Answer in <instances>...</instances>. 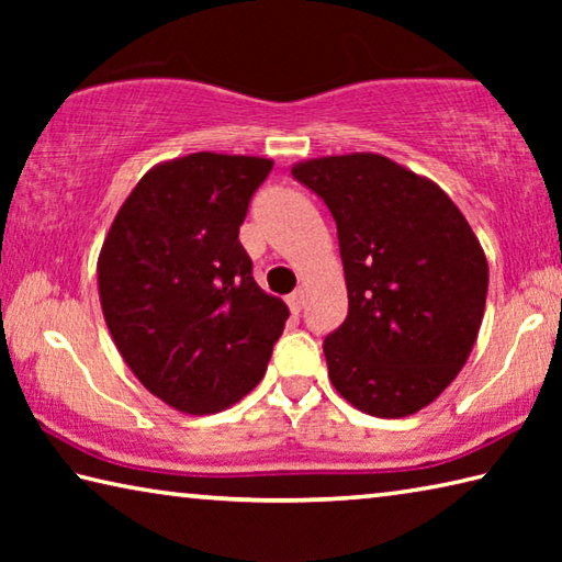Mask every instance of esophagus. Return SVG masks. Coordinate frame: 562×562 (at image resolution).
Listing matches in <instances>:
<instances>
[{
	"mask_svg": "<svg viewBox=\"0 0 562 562\" xmlns=\"http://www.w3.org/2000/svg\"><path fill=\"white\" fill-rule=\"evenodd\" d=\"M288 304H290V310L294 312V315H297V312L302 310V304H304V290H294L288 297Z\"/></svg>",
	"mask_w": 562,
	"mask_h": 562,
	"instance_id": "esophagus-1",
	"label": "esophagus"
}]
</instances>
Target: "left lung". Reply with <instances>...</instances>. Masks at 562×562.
I'll use <instances>...</instances> for the list:
<instances>
[{
  "mask_svg": "<svg viewBox=\"0 0 562 562\" xmlns=\"http://www.w3.org/2000/svg\"><path fill=\"white\" fill-rule=\"evenodd\" d=\"M292 176L337 223L349 315L325 339L329 382L359 412L402 418L449 386L479 337L486 252L426 176L379 154L310 158Z\"/></svg>",
  "mask_w": 562,
  "mask_h": 562,
  "instance_id": "left-lung-1",
  "label": "left lung"
}]
</instances>
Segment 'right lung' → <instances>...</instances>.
<instances>
[{"label":"right lung","instance_id":"1","mask_svg":"<svg viewBox=\"0 0 562 562\" xmlns=\"http://www.w3.org/2000/svg\"><path fill=\"white\" fill-rule=\"evenodd\" d=\"M270 158L190 154L138 180L101 245L99 297L113 345L176 412L215 414L268 369L288 304L252 278L237 240Z\"/></svg>","mask_w":562,"mask_h":562}]
</instances>
